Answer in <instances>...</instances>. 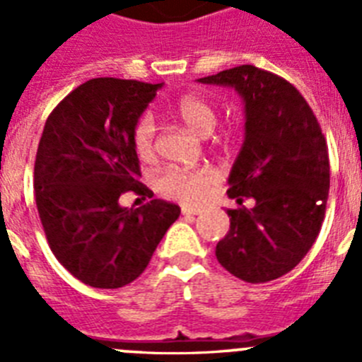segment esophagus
Here are the masks:
<instances>
[{"mask_svg": "<svg viewBox=\"0 0 362 362\" xmlns=\"http://www.w3.org/2000/svg\"><path fill=\"white\" fill-rule=\"evenodd\" d=\"M181 212H183V216H201L204 210L203 209H194V206H183V209H181Z\"/></svg>", "mask_w": 362, "mask_h": 362, "instance_id": "obj_1", "label": "esophagus"}]
</instances>
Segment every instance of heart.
Here are the masks:
<instances>
[{
  "mask_svg": "<svg viewBox=\"0 0 362 362\" xmlns=\"http://www.w3.org/2000/svg\"><path fill=\"white\" fill-rule=\"evenodd\" d=\"M175 114L192 132L210 136L217 124V110L201 95H185L175 103ZM156 123L150 114L137 119L132 132V146L137 158L150 159L153 156ZM219 183L216 170L210 166L197 168H168L158 177V190L163 196L179 203H203Z\"/></svg>",
  "mask_w": 362,
  "mask_h": 362,
  "instance_id": "heart-1",
  "label": "heart"
}]
</instances>
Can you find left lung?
Instances as JSON below:
<instances>
[{"instance_id":"8db88e82","label":"left lung","mask_w":362,"mask_h":362,"mask_svg":"<svg viewBox=\"0 0 362 362\" xmlns=\"http://www.w3.org/2000/svg\"><path fill=\"white\" fill-rule=\"evenodd\" d=\"M235 88L245 101V141L228 175L230 230L216 246L221 267L246 281L288 274L315 243L330 190L328 146L296 86L254 65L197 79ZM254 199L252 209L242 206Z\"/></svg>"}]
</instances>
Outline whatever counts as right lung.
Wrapping results in <instances>:
<instances>
[{
    "mask_svg": "<svg viewBox=\"0 0 362 362\" xmlns=\"http://www.w3.org/2000/svg\"><path fill=\"white\" fill-rule=\"evenodd\" d=\"M163 83L95 78L74 88L45 123L34 165L41 225L56 259L94 288H121L141 276L181 214L152 199L124 209V192L152 197L132 132Z\"/></svg>",
    "mask_w": 362,
    "mask_h": 362,
    "instance_id": "right-lung-1",
    "label": "right lung"
}]
</instances>
